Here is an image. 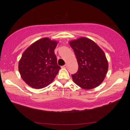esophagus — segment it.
<instances>
[{
	"instance_id": "esophagus-1",
	"label": "esophagus",
	"mask_w": 130,
	"mask_h": 130,
	"mask_svg": "<svg viewBox=\"0 0 130 130\" xmlns=\"http://www.w3.org/2000/svg\"><path fill=\"white\" fill-rule=\"evenodd\" d=\"M67 67H68V65L67 64H65V65H63V66H62V67H61V68H63V69H66Z\"/></svg>"
}]
</instances>
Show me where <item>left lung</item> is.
<instances>
[{
	"mask_svg": "<svg viewBox=\"0 0 130 130\" xmlns=\"http://www.w3.org/2000/svg\"><path fill=\"white\" fill-rule=\"evenodd\" d=\"M78 63L77 73L71 75L73 82L84 89L100 85L106 77L108 62L104 51L88 38L82 37L69 42Z\"/></svg>",
	"mask_w": 130,
	"mask_h": 130,
	"instance_id": "1",
	"label": "left lung"
}]
</instances>
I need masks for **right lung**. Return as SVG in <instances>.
<instances>
[{
    "mask_svg": "<svg viewBox=\"0 0 130 130\" xmlns=\"http://www.w3.org/2000/svg\"><path fill=\"white\" fill-rule=\"evenodd\" d=\"M57 43L44 37L23 52L19 61L18 70L21 78L29 86L41 89L54 81L60 69L54 52Z\"/></svg>",
    "mask_w": 130,
    "mask_h": 130,
    "instance_id": "right-lung-1",
    "label": "right lung"
}]
</instances>
